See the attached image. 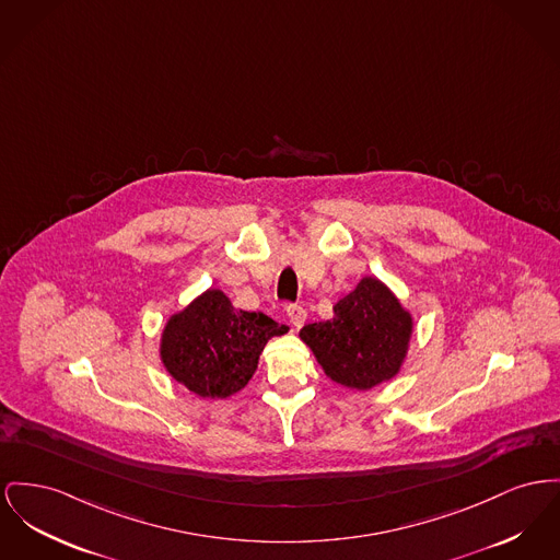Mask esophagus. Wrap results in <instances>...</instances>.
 Masks as SVG:
<instances>
[{"instance_id":"obj_1","label":"esophagus","mask_w":560,"mask_h":560,"mask_svg":"<svg viewBox=\"0 0 560 560\" xmlns=\"http://www.w3.org/2000/svg\"><path fill=\"white\" fill-rule=\"evenodd\" d=\"M288 317H290L292 328L300 329L304 326V322H306V311L302 306H298V304H292V306H288Z\"/></svg>"}]
</instances>
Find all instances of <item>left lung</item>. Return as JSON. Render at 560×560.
<instances>
[{"label": "left lung", "instance_id": "8db88e82", "mask_svg": "<svg viewBox=\"0 0 560 560\" xmlns=\"http://www.w3.org/2000/svg\"><path fill=\"white\" fill-rule=\"evenodd\" d=\"M412 331L415 317L399 298L381 279L362 277L329 319L300 329V340L334 383L370 392L399 374Z\"/></svg>", "mask_w": 560, "mask_h": 560}]
</instances>
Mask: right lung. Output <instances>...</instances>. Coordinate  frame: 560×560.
Returning a JSON list of instances; mask_svg holds the SVG:
<instances>
[{"label": "right lung", "instance_id": "1", "mask_svg": "<svg viewBox=\"0 0 560 560\" xmlns=\"http://www.w3.org/2000/svg\"><path fill=\"white\" fill-rule=\"evenodd\" d=\"M264 313L232 306L209 288L166 319L159 355L168 376L202 399H226L252 381L272 336L288 334Z\"/></svg>", "mask_w": 560, "mask_h": 560}]
</instances>
